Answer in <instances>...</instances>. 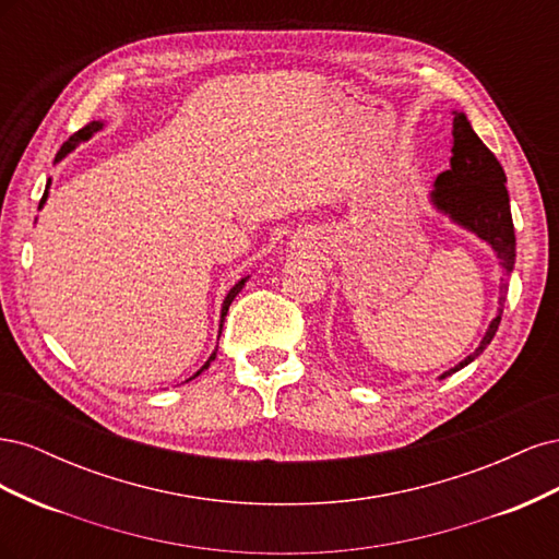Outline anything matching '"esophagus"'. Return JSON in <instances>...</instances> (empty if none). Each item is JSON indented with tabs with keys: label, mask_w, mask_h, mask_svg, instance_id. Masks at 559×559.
Segmentation results:
<instances>
[{
	"label": "esophagus",
	"mask_w": 559,
	"mask_h": 559,
	"mask_svg": "<svg viewBox=\"0 0 559 559\" xmlns=\"http://www.w3.org/2000/svg\"><path fill=\"white\" fill-rule=\"evenodd\" d=\"M292 249L298 253V257H314L317 238L310 233H296L292 238Z\"/></svg>",
	"instance_id": "esophagus-1"
}]
</instances>
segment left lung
<instances>
[{
	"mask_svg": "<svg viewBox=\"0 0 559 559\" xmlns=\"http://www.w3.org/2000/svg\"><path fill=\"white\" fill-rule=\"evenodd\" d=\"M452 158L450 170L441 173L433 181L431 191V205L448 214L454 224L476 233L480 240H485L495 249L497 259L503 267L506 275L513 273L515 265V228L511 216V200L506 191V175L497 156L489 151L483 140L473 132L466 114L452 111ZM506 292H509V280H501V298L497 317L489 321V329L485 331L480 345L476 352L468 354L464 361L454 368L445 370L438 380H445L448 376L462 370L473 359H478L483 349L492 343V337L499 329Z\"/></svg>",
	"mask_w": 559,
	"mask_h": 559,
	"instance_id": "left-lung-1",
	"label": "left lung"
}]
</instances>
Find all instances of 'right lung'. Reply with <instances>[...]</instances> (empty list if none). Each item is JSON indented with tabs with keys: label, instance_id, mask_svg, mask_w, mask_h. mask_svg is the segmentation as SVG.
Instances as JSON below:
<instances>
[{
	"label": "right lung",
	"instance_id": "add662e5",
	"mask_svg": "<svg viewBox=\"0 0 559 559\" xmlns=\"http://www.w3.org/2000/svg\"><path fill=\"white\" fill-rule=\"evenodd\" d=\"M103 126L105 123H99V121H93V123H88V126H83L79 132H74L72 134V138L70 140H67L62 146H60V151H58V156H56V163L58 160H62L67 154H70V151H74L81 142H86V140H91L93 138V134L97 132V130H103ZM48 186H50V181L46 183V191H44V195H41V202H39V210L44 207V202H46V198H48ZM249 277H242L238 284H235L233 286V289L228 292V296L224 298V306H222V324H218V335H222V329H224V319H226V314H228V308H230V302L235 300V296H238L240 292H242V286H245V282H247ZM216 359V349L212 352V357L205 361V366H202L200 370H198V373L193 376V378H198L200 373H202V370H205V368H210V364ZM193 378H189V380H193ZM189 380H186V382H189Z\"/></svg>",
	"mask_w": 559,
	"mask_h": 559
}]
</instances>
